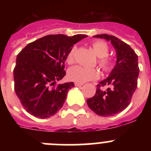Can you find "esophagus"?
I'll use <instances>...</instances> for the list:
<instances>
[{
  "label": "esophagus",
  "instance_id": "34e87169",
  "mask_svg": "<svg viewBox=\"0 0 151 151\" xmlns=\"http://www.w3.org/2000/svg\"><path fill=\"white\" fill-rule=\"evenodd\" d=\"M75 85H76V87H81L82 85H83V84L78 83V82H75Z\"/></svg>",
  "mask_w": 151,
  "mask_h": 151
}]
</instances>
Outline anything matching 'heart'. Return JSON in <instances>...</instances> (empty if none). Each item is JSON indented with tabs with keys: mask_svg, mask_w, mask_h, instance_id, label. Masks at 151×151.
Instances as JSON below:
<instances>
[{
	"mask_svg": "<svg viewBox=\"0 0 151 151\" xmlns=\"http://www.w3.org/2000/svg\"><path fill=\"white\" fill-rule=\"evenodd\" d=\"M91 46L94 49L97 56L99 57L98 64L101 69L105 72H109L113 67V62L111 57L108 56L109 47L106 42L96 40L91 43ZM76 50V46H73L66 56V62L72 64L74 62V54ZM68 77L78 83H84L88 81L96 80L100 77V73L97 69H89L82 66H75L68 70Z\"/></svg>",
	"mask_w": 151,
	"mask_h": 151,
	"instance_id": "b5f03b06",
	"label": "heart"
}]
</instances>
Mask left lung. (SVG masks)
<instances>
[{"mask_svg":"<svg viewBox=\"0 0 151 151\" xmlns=\"http://www.w3.org/2000/svg\"><path fill=\"white\" fill-rule=\"evenodd\" d=\"M94 38L110 41L116 51V63L109 77L97 85V91L87 100L91 110L98 116H111L129 105L138 85L139 74L138 55L133 49L113 35H97ZM103 87H108L105 90Z\"/></svg>","mask_w":151,"mask_h":151,"instance_id":"8db88e82","label":"left lung"}]
</instances>
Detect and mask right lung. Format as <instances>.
<instances>
[{"label": "right lung", "mask_w": 151, "mask_h": 151, "mask_svg": "<svg viewBox=\"0 0 151 151\" xmlns=\"http://www.w3.org/2000/svg\"><path fill=\"white\" fill-rule=\"evenodd\" d=\"M85 35H49L31 42L19 54L13 69L14 90L26 111L39 118L55 115L73 82L56 85L65 75L69 50Z\"/></svg>", "instance_id": "add662e5"}]
</instances>
